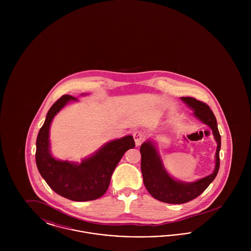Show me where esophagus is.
Here are the masks:
<instances>
[{"label": "esophagus", "instance_id": "1", "mask_svg": "<svg viewBox=\"0 0 251 251\" xmlns=\"http://www.w3.org/2000/svg\"><path fill=\"white\" fill-rule=\"evenodd\" d=\"M133 139H134V142L136 146H140L142 142L145 139V134H144L143 131H133Z\"/></svg>", "mask_w": 251, "mask_h": 251}]
</instances>
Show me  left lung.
<instances>
[{
    "instance_id": "8db88e82",
    "label": "left lung",
    "mask_w": 251,
    "mask_h": 251,
    "mask_svg": "<svg viewBox=\"0 0 251 251\" xmlns=\"http://www.w3.org/2000/svg\"><path fill=\"white\" fill-rule=\"evenodd\" d=\"M180 100L194 111V116L208 125L217 143L215 152L214 172L207 177L193 182H183L172 178L164 167L162 159L154 144L148 140L140 147L141 171L143 181L149 193L160 201L170 204H181L196 199L215 179L220 165L219 151L221 148V136L217 128V122L211 108L202 101L191 97H181Z\"/></svg>"
}]
</instances>
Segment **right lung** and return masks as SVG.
<instances>
[{
  "label": "right lung",
  "mask_w": 251,
  "mask_h": 251,
  "mask_svg": "<svg viewBox=\"0 0 251 251\" xmlns=\"http://www.w3.org/2000/svg\"><path fill=\"white\" fill-rule=\"evenodd\" d=\"M78 100L64 95L50 108L36 138V167L49 186L60 196L73 201H94L107 191L111 176L123 154L135 144L131 135L103 145L81 164L57 160L50 154V127L56 114L70 101Z\"/></svg>",
  "instance_id": "obj_1"
}]
</instances>
